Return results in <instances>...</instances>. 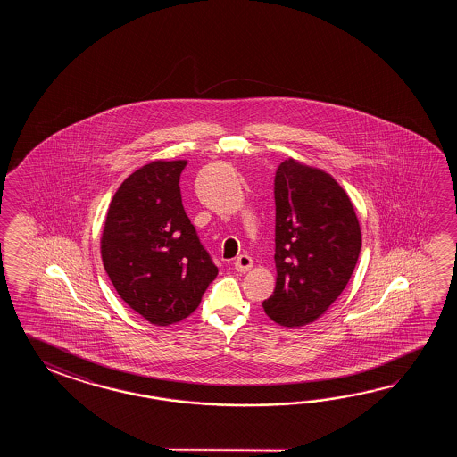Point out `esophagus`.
Here are the masks:
<instances>
[{
	"label": "esophagus",
	"instance_id": "esophagus-1",
	"mask_svg": "<svg viewBox=\"0 0 457 457\" xmlns=\"http://www.w3.org/2000/svg\"><path fill=\"white\" fill-rule=\"evenodd\" d=\"M235 270L238 272H248L253 268L252 256L248 254H240L237 260H235Z\"/></svg>",
	"mask_w": 457,
	"mask_h": 457
}]
</instances>
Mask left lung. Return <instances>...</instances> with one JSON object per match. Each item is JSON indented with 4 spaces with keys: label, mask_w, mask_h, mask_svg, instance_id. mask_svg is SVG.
I'll return each instance as SVG.
<instances>
[{
    "label": "left lung",
    "mask_w": 457,
    "mask_h": 457,
    "mask_svg": "<svg viewBox=\"0 0 457 457\" xmlns=\"http://www.w3.org/2000/svg\"><path fill=\"white\" fill-rule=\"evenodd\" d=\"M276 287L262 309L282 327L319 320L356 268L361 227L350 195L320 168L284 160L274 179Z\"/></svg>",
    "instance_id": "left-lung-1"
}]
</instances>
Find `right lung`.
<instances>
[{"mask_svg": "<svg viewBox=\"0 0 457 457\" xmlns=\"http://www.w3.org/2000/svg\"><path fill=\"white\" fill-rule=\"evenodd\" d=\"M186 160H155L119 186L101 233V258L127 305L156 327L189 317L217 276L181 201Z\"/></svg>", "mask_w": 457, "mask_h": 457, "instance_id": "right-lung-1", "label": "right lung"}]
</instances>
